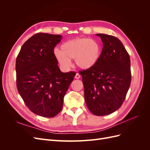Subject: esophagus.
I'll use <instances>...</instances> for the list:
<instances>
[{
    "instance_id": "esophagus-1",
    "label": "esophagus",
    "mask_w": 150,
    "mask_h": 150,
    "mask_svg": "<svg viewBox=\"0 0 150 150\" xmlns=\"http://www.w3.org/2000/svg\"><path fill=\"white\" fill-rule=\"evenodd\" d=\"M74 78H75V79H79V78H80V75H79V74L76 73V74Z\"/></svg>"
}]
</instances>
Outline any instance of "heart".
I'll return each instance as SVG.
<instances>
[{"instance_id":"1","label":"heart","mask_w":150,"mask_h":150,"mask_svg":"<svg viewBox=\"0 0 150 150\" xmlns=\"http://www.w3.org/2000/svg\"><path fill=\"white\" fill-rule=\"evenodd\" d=\"M61 50L54 49V55L61 67L68 70L71 59L81 69H88L98 62L101 56V46L96 40L78 38L68 40L61 45Z\"/></svg>"}]
</instances>
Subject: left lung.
<instances>
[{"label": "left lung", "mask_w": 150, "mask_h": 150, "mask_svg": "<svg viewBox=\"0 0 150 150\" xmlns=\"http://www.w3.org/2000/svg\"><path fill=\"white\" fill-rule=\"evenodd\" d=\"M103 42L98 62L82 75L84 99L89 110L96 116L116 111L125 101L131 81L129 56L115 36L97 34Z\"/></svg>", "instance_id": "1"}]
</instances>
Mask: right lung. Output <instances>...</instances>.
I'll return each instance as SVG.
<instances>
[{
    "mask_svg": "<svg viewBox=\"0 0 150 150\" xmlns=\"http://www.w3.org/2000/svg\"><path fill=\"white\" fill-rule=\"evenodd\" d=\"M61 35L38 33L22 46L16 62L18 92L29 110L52 117L59 112L76 72H62L54 55Z\"/></svg>",
    "mask_w": 150,
    "mask_h": 150,
    "instance_id": "obj_1",
    "label": "right lung"
}]
</instances>
